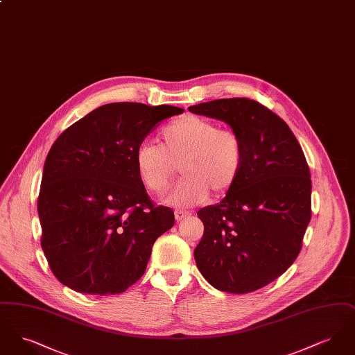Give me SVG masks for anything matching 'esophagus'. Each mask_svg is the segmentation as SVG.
Listing matches in <instances>:
<instances>
[{
  "label": "esophagus",
  "instance_id": "esophagus-1",
  "mask_svg": "<svg viewBox=\"0 0 355 355\" xmlns=\"http://www.w3.org/2000/svg\"><path fill=\"white\" fill-rule=\"evenodd\" d=\"M191 214V211H189V210H182V209H177L175 211H174V216H175V220H181L186 218L187 216H190Z\"/></svg>",
  "mask_w": 355,
  "mask_h": 355
}]
</instances>
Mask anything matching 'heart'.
Instances as JSON below:
<instances>
[{"mask_svg": "<svg viewBox=\"0 0 355 355\" xmlns=\"http://www.w3.org/2000/svg\"><path fill=\"white\" fill-rule=\"evenodd\" d=\"M245 142L232 128H220L210 119L189 116L168 123L159 132V145L142 141L135 153L142 185L162 194L177 174L184 178L166 197L173 205L201 203L209 190L220 196L236 184L245 165Z\"/></svg>", "mask_w": 355, "mask_h": 355, "instance_id": "b5f03b06", "label": "heart"}]
</instances>
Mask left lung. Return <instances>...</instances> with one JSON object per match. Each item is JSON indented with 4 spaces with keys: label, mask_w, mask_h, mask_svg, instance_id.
Masks as SVG:
<instances>
[{
    "label": "left lung",
    "mask_w": 355,
    "mask_h": 355,
    "mask_svg": "<svg viewBox=\"0 0 355 355\" xmlns=\"http://www.w3.org/2000/svg\"><path fill=\"white\" fill-rule=\"evenodd\" d=\"M189 110L229 123L246 152L226 197L197 213L205 227L197 266L220 291L252 293L282 275L302 249L311 218L309 165L286 122L259 102L222 98Z\"/></svg>",
    "instance_id": "8db88e82"
}]
</instances>
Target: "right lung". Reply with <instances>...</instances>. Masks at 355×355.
Segmentation results:
<instances>
[{"label": "right lung", "instance_id": "obj_1", "mask_svg": "<svg viewBox=\"0 0 355 355\" xmlns=\"http://www.w3.org/2000/svg\"><path fill=\"white\" fill-rule=\"evenodd\" d=\"M184 109L116 102L78 119L48 153L37 209L54 277L78 293L114 295L146 270L155 239L174 225L138 178L135 153Z\"/></svg>", "mask_w": 355, "mask_h": 355}]
</instances>
